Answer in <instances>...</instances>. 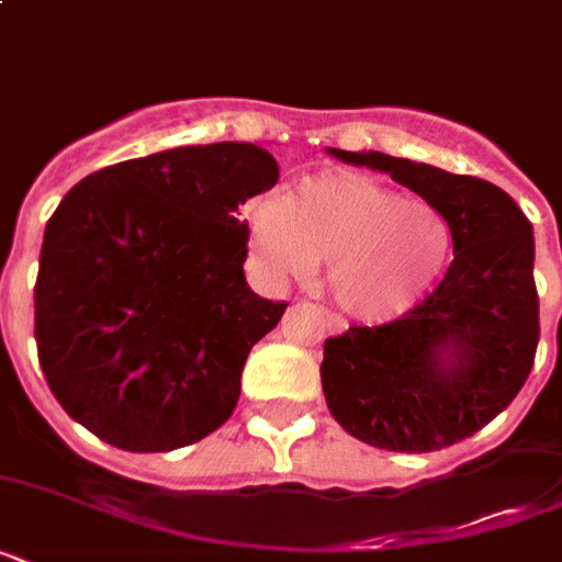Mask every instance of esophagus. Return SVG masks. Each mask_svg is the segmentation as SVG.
Segmentation results:
<instances>
[{"instance_id":"obj_1","label":"esophagus","mask_w":562,"mask_h":562,"mask_svg":"<svg viewBox=\"0 0 562 562\" xmlns=\"http://www.w3.org/2000/svg\"><path fill=\"white\" fill-rule=\"evenodd\" d=\"M326 329H329L333 335L347 333V321H341L338 315H329V312H326Z\"/></svg>"}]
</instances>
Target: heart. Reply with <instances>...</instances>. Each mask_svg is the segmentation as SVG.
<instances>
[{"instance_id":"1","label":"heart","mask_w":562,"mask_h":562,"mask_svg":"<svg viewBox=\"0 0 562 562\" xmlns=\"http://www.w3.org/2000/svg\"><path fill=\"white\" fill-rule=\"evenodd\" d=\"M245 227L265 280L303 282L324 262L333 300L359 321L417 306L454 247L452 224L437 206L356 171L306 178L291 194H262L245 210Z\"/></svg>"}]
</instances>
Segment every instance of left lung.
<instances>
[{"label": "left lung", "mask_w": 562, "mask_h": 562, "mask_svg": "<svg viewBox=\"0 0 562 562\" xmlns=\"http://www.w3.org/2000/svg\"><path fill=\"white\" fill-rule=\"evenodd\" d=\"M326 151L417 192L449 218L454 238L435 294L400 321L350 326L324 344L329 414L375 449H446L498 417L533 368L540 300L531 221L487 180L382 151Z\"/></svg>", "instance_id": "obj_1"}]
</instances>
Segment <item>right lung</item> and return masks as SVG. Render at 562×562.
Here are the masks:
<instances>
[{
	"label": "right lung",
	"instance_id": "obj_1",
	"mask_svg": "<svg viewBox=\"0 0 562 562\" xmlns=\"http://www.w3.org/2000/svg\"><path fill=\"white\" fill-rule=\"evenodd\" d=\"M254 143L180 145L66 192L34 285L40 368L75 423L171 452L227 423L241 370L289 303L250 291L238 206L277 187Z\"/></svg>",
	"mask_w": 562,
	"mask_h": 562
}]
</instances>
